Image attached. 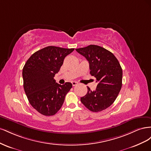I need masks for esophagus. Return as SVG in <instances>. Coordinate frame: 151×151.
I'll use <instances>...</instances> for the list:
<instances>
[{
  "label": "esophagus",
  "instance_id": "esophagus-1",
  "mask_svg": "<svg viewBox=\"0 0 151 151\" xmlns=\"http://www.w3.org/2000/svg\"><path fill=\"white\" fill-rule=\"evenodd\" d=\"M77 82H76V81L72 82V84L73 86H75L76 85H77Z\"/></svg>",
  "mask_w": 151,
  "mask_h": 151
}]
</instances>
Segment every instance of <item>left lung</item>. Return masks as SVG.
Here are the masks:
<instances>
[{
	"instance_id": "left-lung-1",
	"label": "left lung",
	"mask_w": 151,
	"mask_h": 151,
	"mask_svg": "<svg viewBox=\"0 0 151 151\" xmlns=\"http://www.w3.org/2000/svg\"><path fill=\"white\" fill-rule=\"evenodd\" d=\"M89 63L90 74L98 84L95 91L88 87V93L81 98L84 106L93 112L101 111L115 101L122 86V69L114 55L98 45L76 49Z\"/></svg>"
}]
</instances>
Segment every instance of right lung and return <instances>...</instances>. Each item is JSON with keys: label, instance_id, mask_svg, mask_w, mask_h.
I'll return each mask as SVG.
<instances>
[{"label": "right lung", "instance_id": "right-lung-1", "mask_svg": "<svg viewBox=\"0 0 151 151\" xmlns=\"http://www.w3.org/2000/svg\"><path fill=\"white\" fill-rule=\"evenodd\" d=\"M74 48L49 46L34 53L22 69L23 86L31 105L45 116L56 114L72 88L70 83L59 84L54 76L63 63L65 57Z\"/></svg>", "mask_w": 151, "mask_h": 151}]
</instances>
